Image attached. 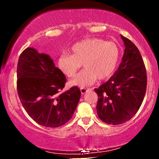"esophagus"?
Instances as JSON below:
<instances>
[{
    "mask_svg": "<svg viewBox=\"0 0 159 159\" xmlns=\"http://www.w3.org/2000/svg\"><path fill=\"white\" fill-rule=\"evenodd\" d=\"M90 90H91V89H90V88H84V87H81V93L82 95H84V93H86L87 91Z\"/></svg>",
    "mask_w": 159,
    "mask_h": 159,
    "instance_id": "esophagus-1",
    "label": "esophagus"
}]
</instances>
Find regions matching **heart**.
Listing matches in <instances>:
<instances>
[{
    "mask_svg": "<svg viewBox=\"0 0 159 159\" xmlns=\"http://www.w3.org/2000/svg\"><path fill=\"white\" fill-rule=\"evenodd\" d=\"M69 54H61L57 59V67L66 77L72 78L81 66L84 69L76 75L71 84L87 87L96 79L109 78L119 63L120 51L114 42H105L97 38H90L75 43L69 48Z\"/></svg>",
    "mask_w": 159,
    "mask_h": 159,
    "instance_id": "obj_1",
    "label": "heart"
}]
</instances>
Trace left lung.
Instances as JSON below:
<instances>
[{"mask_svg":"<svg viewBox=\"0 0 159 159\" xmlns=\"http://www.w3.org/2000/svg\"><path fill=\"white\" fill-rule=\"evenodd\" d=\"M125 51L119 68L98 88L96 110L102 121L120 125L131 120L139 110L147 90V77L140 53L131 40L121 35Z\"/></svg>","mask_w":159,"mask_h":159,"instance_id":"8db88e82","label":"left lung"}]
</instances>
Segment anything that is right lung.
Masks as SVG:
<instances>
[{
    "label": "right lung",
    "mask_w": 159,
    "mask_h": 159,
    "mask_svg": "<svg viewBox=\"0 0 159 159\" xmlns=\"http://www.w3.org/2000/svg\"><path fill=\"white\" fill-rule=\"evenodd\" d=\"M66 78L48 54L24 50L17 66V90L29 116L45 127L57 128L72 118L81 97L77 86L66 92Z\"/></svg>",
    "instance_id": "add662e5"
}]
</instances>
